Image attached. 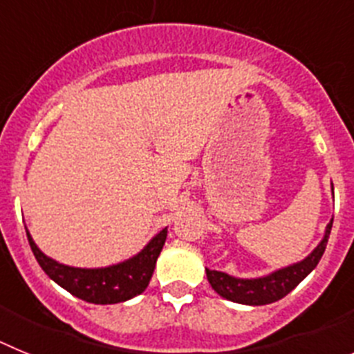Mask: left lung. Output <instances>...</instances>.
I'll list each match as a JSON object with an SVG mask.
<instances>
[{"label": "left lung", "instance_id": "1", "mask_svg": "<svg viewBox=\"0 0 354 354\" xmlns=\"http://www.w3.org/2000/svg\"><path fill=\"white\" fill-rule=\"evenodd\" d=\"M331 189H333V186H331ZM331 225H333V220L328 223L323 241L315 246L314 252L303 261L296 262V264H290L287 268L273 271L271 274H266V277L261 278H236L223 273V271L205 270L209 283H211L216 292L220 294L221 298L228 299V301L241 303V305L259 306L278 301L283 296H287L319 264L324 250H326Z\"/></svg>", "mask_w": 354, "mask_h": 354}]
</instances>
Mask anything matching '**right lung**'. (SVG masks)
Returning <instances> with one entry per match:
<instances>
[{"mask_svg": "<svg viewBox=\"0 0 354 354\" xmlns=\"http://www.w3.org/2000/svg\"><path fill=\"white\" fill-rule=\"evenodd\" d=\"M167 228H162L161 232L156 234L149 241V245L134 257L108 266V268H95V270L72 268V266L53 261L46 253L40 252L35 241L31 239L30 232H26V236L31 252L44 273L55 280L58 286L83 301L95 303V305H113V303L127 301L147 289L154 273L156 261L167 241Z\"/></svg>", "mask_w": 354, "mask_h": 354, "instance_id": "1", "label": "right lung"}]
</instances>
